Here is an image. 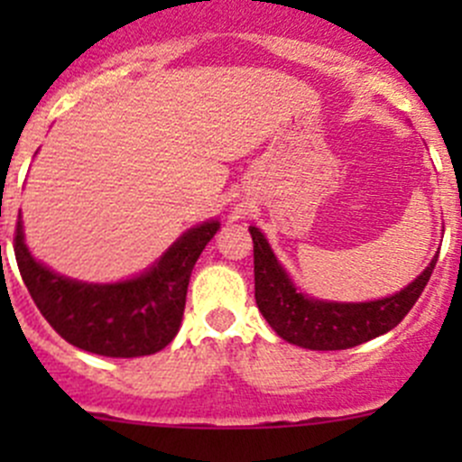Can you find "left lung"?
Wrapping results in <instances>:
<instances>
[{
    "instance_id": "obj_1",
    "label": "left lung",
    "mask_w": 462,
    "mask_h": 462,
    "mask_svg": "<svg viewBox=\"0 0 462 462\" xmlns=\"http://www.w3.org/2000/svg\"><path fill=\"white\" fill-rule=\"evenodd\" d=\"M254 244V300L279 337L313 351H342L395 328L425 291L438 257L425 273L393 297L366 304H328L295 291L268 241L250 227Z\"/></svg>"
}]
</instances>
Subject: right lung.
<instances>
[{
  "mask_svg": "<svg viewBox=\"0 0 462 462\" xmlns=\"http://www.w3.org/2000/svg\"><path fill=\"white\" fill-rule=\"evenodd\" d=\"M217 230V221L192 227L149 273L109 286L71 282L37 263L20 218L13 248L32 301L60 337L96 356L141 357L165 348L179 333L189 274Z\"/></svg>",
  "mask_w": 462,
  "mask_h": 462,
  "instance_id": "obj_1",
  "label": "right lung"
}]
</instances>
